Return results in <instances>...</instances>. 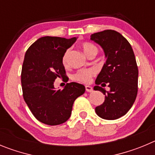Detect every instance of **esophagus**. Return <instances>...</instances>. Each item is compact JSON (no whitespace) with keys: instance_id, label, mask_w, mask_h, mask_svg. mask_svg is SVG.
<instances>
[{"instance_id":"1","label":"esophagus","mask_w":155,"mask_h":155,"mask_svg":"<svg viewBox=\"0 0 155 155\" xmlns=\"http://www.w3.org/2000/svg\"><path fill=\"white\" fill-rule=\"evenodd\" d=\"M86 90L87 92H92L93 91V87L90 86H86Z\"/></svg>"}]
</instances>
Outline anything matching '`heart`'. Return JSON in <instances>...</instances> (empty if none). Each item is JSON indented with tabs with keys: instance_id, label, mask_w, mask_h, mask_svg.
Instances as JSON below:
<instances>
[{
	"instance_id": "1",
	"label": "heart",
	"mask_w": 155,
	"mask_h": 155,
	"mask_svg": "<svg viewBox=\"0 0 155 155\" xmlns=\"http://www.w3.org/2000/svg\"><path fill=\"white\" fill-rule=\"evenodd\" d=\"M82 47H83V51L86 54V55H88L90 53H91V52H97V51H98V49H97V47L90 42H83L82 44ZM69 54V49H68L65 51V54L63 55V58H62V62H63L64 65L67 64ZM94 75L95 71L93 69H83V70H80L76 72V73H75L73 75V76H72V79H74V80L81 82V83H90V80H91L92 76H93Z\"/></svg>"
}]
</instances>
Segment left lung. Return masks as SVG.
Listing matches in <instances>:
<instances>
[{"instance_id": "8db88e82", "label": "left lung", "mask_w": 155, "mask_h": 155, "mask_svg": "<svg viewBox=\"0 0 155 155\" xmlns=\"http://www.w3.org/2000/svg\"><path fill=\"white\" fill-rule=\"evenodd\" d=\"M90 39L100 45L107 58L94 86L105 95V100L95 111L103 119H118L131 108L137 94L138 69L134 53L127 40L116 31L94 33ZM102 83L108 84L109 91L98 86Z\"/></svg>"}]
</instances>
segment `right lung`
I'll return each mask as SVG.
<instances>
[{
  "instance_id": "add662e5",
  "label": "right lung",
  "mask_w": 155,
  "mask_h": 155,
  "mask_svg": "<svg viewBox=\"0 0 155 155\" xmlns=\"http://www.w3.org/2000/svg\"><path fill=\"white\" fill-rule=\"evenodd\" d=\"M76 39L45 36L26 51L21 69L23 97L35 117L43 124L54 126L67 121L74 101L85 93L83 85L73 82L63 90L54 87L56 78H67L62 58Z\"/></svg>"
}]
</instances>
